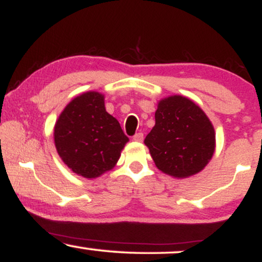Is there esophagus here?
Segmentation results:
<instances>
[{"mask_svg":"<svg viewBox=\"0 0 262 262\" xmlns=\"http://www.w3.org/2000/svg\"><path fill=\"white\" fill-rule=\"evenodd\" d=\"M143 139H144V134L143 133H137L133 137L134 141H143Z\"/></svg>","mask_w":262,"mask_h":262,"instance_id":"obj_1","label":"esophagus"}]
</instances>
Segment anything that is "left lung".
Listing matches in <instances>:
<instances>
[{
    "mask_svg": "<svg viewBox=\"0 0 262 262\" xmlns=\"http://www.w3.org/2000/svg\"><path fill=\"white\" fill-rule=\"evenodd\" d=\"M144 143L159 170L185 179L202 171L212 159L215 133L193 101L176 95L159 102L155 125Z\"/></svg>",
    "mask_w": 262,
    "mask_h": 262,
    "instance_id": "left-lung-1",
    "label": "left lung"
}]
</instances>
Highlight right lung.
I'll return each mask as SVG.
<instances>
[{"instance_id": "right-lung-1", "label": "right lung", "mask_w": 262, "mask_h": 262, "mask_svg": "<svg viewBox=\"0 0 262 262\" xmlns=\"http://www.w3.org/2000/svg\"><path fill=\"white\" fill-rule=\"evenodd\" d=\"M129 139L104 107V96L89 91L64 108L54 127L61 160L73 172L96 179L112 170Z\"/></svg>"}]
</instances>
